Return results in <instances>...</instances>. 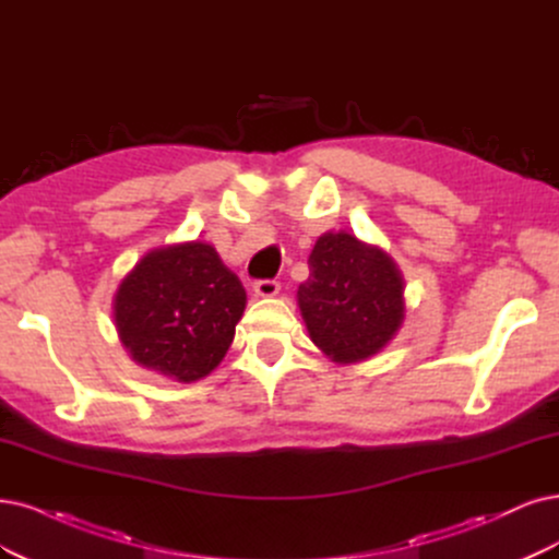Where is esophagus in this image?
Instances as JSON below:
<instances>
[{
    "label": "esophagus",
    "instance_id": "1",
    "mask_svg": "<svg viewBox=\"0 0 559 559\" xmlns=\"http://www.w3.org/2000/svg\"><path fill=\"white\" fill-rule=\"evenodd\" d=\"M281 290V283L272 281V278H264V281H255L253 283V293L258 297H276Z\"/></svg>",
    "mask_w": 559,
    "mask_h": 559
}]
</instances>
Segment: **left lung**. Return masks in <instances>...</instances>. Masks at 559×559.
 Returning a JSON list of instances; mask_svg holds the SVG:
<instances>
[{"label":"left lung","instance_id":"obj_1","mask_svg":"<svg viewBox=\"0 0 559 559\" xmlns=\"http://www.w3.org/2000/svg\"><path fill=\"white\" fill-rule=\"evenodd\" d=\"M308 269L297 301L311 341L326 357L355 364L396 336L405 318L403 276L380 248L347 233H324Z\"/></svg>","mask_w":559,"mask_h":559}]
</instances>
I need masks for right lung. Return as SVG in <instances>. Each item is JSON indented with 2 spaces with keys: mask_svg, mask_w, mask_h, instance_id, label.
<instances>
[{
  "mask_svg": "<svg viewBox=\"0 0 559 559\" xmlns=\"http://www.w3.org/2000/svg\"><path fill=\"white\" fill-rule=\"evenodd\" d=\"M243 308V285L216 248L189 241L135 264L115 295V324L135 364L195 382L225 357Z\"/></svg>",
  "mask_w": 559,
  "mask_h": 559,
  "instance_id": "1",
  "label": "right lung"
}]
</instances>
